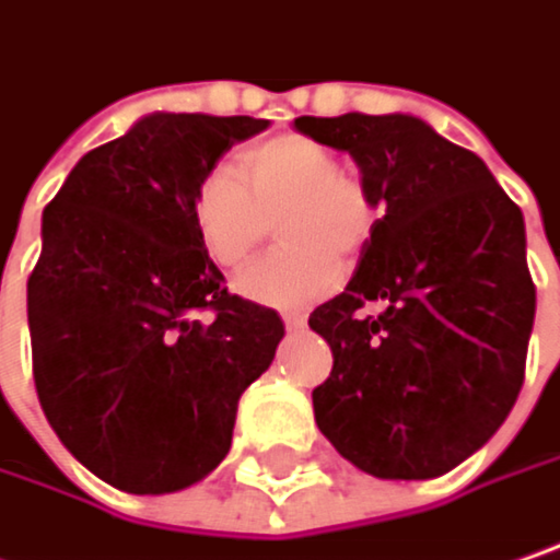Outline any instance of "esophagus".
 <instances>
[{
	"label": "esophagus",
	"mask_w": 560,
	"mask_h": 560,
	"mask_svg": "<svg viewBox=\"0 0 560 560\" xmlns=\"http://www.w3.org/2000/svg\"><path fill=\"white\" fill-rule=\"evenodd\" d=\"M281 319H284V326H288V329H304V326H307V316L298 311H284L281 313Z\"/></svg>",
	"instance_id": "1"
}]
</instances>
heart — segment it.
<instances>
[{"instance_id":"obj_1","label":"heart","mask_w":560,"mask_h":560,"mask_svg":"<svg viewBox=\"0 0 560 560\" xmlns=\"http://www.w3.org/2000/svg\"><path fill=\"white\" fill-rule=\"evenodd\" d=\"M237 174L212 167L192 186L189 221L199 247L221 269H241L276 218L281 249L241 276V294L269 307H307L342 281L377 231L371 186L342 171L336 151L311 136L279 132L237 154Z\"/></svg>"}]
</instances>
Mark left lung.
I'll use <instances>...</instances> for the list:
<instances>
[{
	"instance_id": "1",
	"label": "left lung",
	"mask_w": 560,
	"mask_h": 560,
	"mask_svg": "<svg viewBox=\"0 0 560 560\" xmlns=\"http://www.w3.org/2000/svg\"><path fill=\"white\" fill-rule=\"evenodd\" d=\"M348 151L380 221L342 294L311 313L332 348L313 415L377 478H438L504 424L536 316L523 212L485 161L406 114L298 116ZM380 300L384 313L361 314Z\"/></svg>"
}]
</instances>
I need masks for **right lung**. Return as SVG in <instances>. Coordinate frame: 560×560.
<instances>
[{
    "label": "right lung",
    "mask_w": 560,
    "mask_h": 560,
    "mask_svg": "<svg viewBox=\"0 0 560 560\" xmlns=\"http://www.w3.org/2000/svg\"><path fill=\"white\" fill-rule=\"evenodd\" d=\"M269 119L142 116L88 151L44 209L27 279L34 383L66 450L129 494L196 485L228 456L241 393L279 348L276 311L224 288L189 196Z\"/></svg>",
    "instance_id": "obj_1"
}]
</instances>
